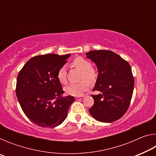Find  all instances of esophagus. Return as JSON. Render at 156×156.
Masks as SVG:
<instances>
[{
	"label": "esophagus",
	"mask_w": 156,
	"mask_h": 156,
	"mask_svg": "<svg viewBox=\"0 0 156 156\" xmlns=\"http://www.w3.org/2000/svg\"><path fill=\"white\" fill-rule=\"evenodd\" d=\"M84 98V96H79V97H76L75 99L76 100H82V99H83Z\"/></svg>",
	"instance_id": "34e87169"
}]
</instances>
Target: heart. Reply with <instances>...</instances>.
<instances>
[{
  "label": "heart",
  "instance_id": "obj_1",
  "mask_svg": "<svg viewBox=\"0 0 156 156\" xmlns=\"http://www.w3.org/2000/svg\"><path fill=\"white\" fill-rule=\"evenodd\" d=\"M72 66L82 71L80 75V83L77 84H72L65 88V93L72 96L79 97L89 87V83H94L96 80L97 74L95 70L92 68L91 63L89 60L82 57H78L73 60ZM58 79L60 83L66 84L67 80V71L65 67L59 69L57 73Z\"/></svg>",
  "mask_w": 156,
  "mask_h": 156
}]
</instances>
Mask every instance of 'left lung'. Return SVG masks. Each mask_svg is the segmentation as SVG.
Instances as JSON below:
<instances>
[{
	"mask_svg": "<svg viewBox=\"0 0 156 156\" xmlns=\"http://www.w3.org/2000/svg\"><path fill=\"white\" fill-rule=\"evenodd\" d=\"M96 65L98 76L91 95L94 104L89 112L95 119L112 122L125 114L133 95L134 78L130 65L109 50H94L86 54Z\"/></svg>",
	"mask_w": 156,
	"mask_h": 156,
	"instance_id": "1",
	"label": "left lung"
}]
</instances>
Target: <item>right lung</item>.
<instances>
[{
	"mask_svg": "<svg viewBox=\"0 0 156 156\" xmlns=\"http://www.w3.org/2000/svg\"><path fill=\"white\" fill-rule=\"evenodd\" d=\"M69 56L54 54L34 56L18 75L16 94L20 107L31 122L42 127L60 125L75 100L72 96L62 97L64 91L57 77Z\"/></svg>",
	"mask_w": 156,
	"mask_h": 156,
	"instance_id": "right-lung-1",
	"label": "right lung"
}]
</instances>
